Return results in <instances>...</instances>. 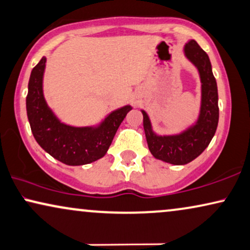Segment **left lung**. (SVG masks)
Here are the masks:
<instances>
[{
	"instance_id": "obj_1",
	"label": "left lung",
	"mask_w": 250,
	"mask_h": 250,
	"mask_svg": "<svg viewBox=\"0 0 250 250\" xmlns=\"http://www.w3.org/2000/svg\"><path fill=\"white\" fill-rule=\"evenodd\" d=\"M185 55L197 67L202 83L201 110L196 124L177 135H157L153 132L148 115L142 110L148 148L157 160L174 165L189 163L203 153L215 135L219 118L218 92L209 56L195 40L184 48Z\"/></svg>"
}]
</instances>
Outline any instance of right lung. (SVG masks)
Wrapping results in <instances>:
<instances>
[{
    "instance_id": "1",
    "label": "right lung",
    "mask_w": 250,
    "mask_h": 250,
    "mask_svg": "<svg viewBox=\"0 0 250 250\" xmlns=\"http://www.w3.org/2000/svg\"><path fill=\"white\" fill-rule=\"evenodd\" d=\"M46 57L33 67L26 110L32 133L42 149L66 165H83L104 156L131 105L115 110L97 127H73L58 121L47 105L42 89Z\"/></svg>"
}]
</instances>
